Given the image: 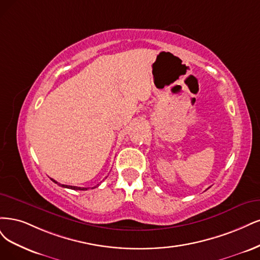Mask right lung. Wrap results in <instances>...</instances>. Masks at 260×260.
<instances>
[{
  "label": "right lung",
  "mask_w": 260,
  "mask_h": 260,
  "mask_svg": "<svg viewBox=\"0 0 260 260\" xmlns=\"http://www.w3.org/2000/svg\"><path fill=\"white\" fill-rule=\"evenodd\" d=\"M52 179V178H51ZM55 183H58L56 180H54V179H52ZM58 185H59L60 187H63V188H68V189H72V190H87L88 188H81V187H75V186H67V185H61V183H58ZM99 186V183L98 185L96 186V187H98ZM96 187H94V188H96ZM93 188V189H94Z\"/></svg>",
  "instance_id": "obj_1"
}]
</instances>
